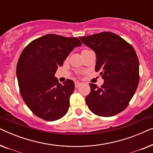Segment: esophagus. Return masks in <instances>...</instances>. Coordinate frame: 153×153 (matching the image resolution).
Masks as SVG:
<instances>
[{
    "mask_svg": "<svg viewBox=\"0 0 153 153\" xmlns=\"http://www.w3.org/2000/svg\"><path fill=\"white\" fill-rule=\"evenodd\" d=\"M81 85V83H79V82H75V88H78L79 86H80Z\"/></svg>",
    "mask_w": 153,
    "mask_h": 153,
    "instance_id": "obj_1",
    "label": "esophagus"
}]
</instances>
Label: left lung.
Returning <instances> with one entry per match:
<instances>
[{
	"instance_id": "obj_1",
	"label": "left lung",
	"mask_w": 153,
	"mask_h": 153,
	"mask_svg": "<svg viewBox=\"0 0 153 153\" xmlns=\"http://www.w3.org/2000/svg\"><path fill=\"white\" fill-rule=\"evenodd\" d=\"M96 54L95 71L100 72L101 87L90 83L85 102L93 114L110 117L123 111L134 95L139 81V62L132 46L111 32L79 37Z\"/></svg>"
}]
</instances>
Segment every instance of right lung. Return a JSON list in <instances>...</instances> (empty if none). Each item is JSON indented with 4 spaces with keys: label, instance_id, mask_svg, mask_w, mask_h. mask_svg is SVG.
Wrapping results in <instances>:
<instances>
[{
    "label": "right lung",
    "instance_id": "right-lung-1",
    "mask_svg": "<svg viewBox=\"0 0 153 153\" xmlns=\"http://www.w3.org/2000/svg\"><path fill=\"white\" fill-rule=\"evenodd\" d=\"M81 45L76 37L47 34L23 50L16 65L20 93L27 106L39 118L54 121L68 111L74 83L68 79L62 85L54 75L74 48Z\"/></svg>",
    "mask_w": 153,
    "mask_h": 153
}]
</instances>
